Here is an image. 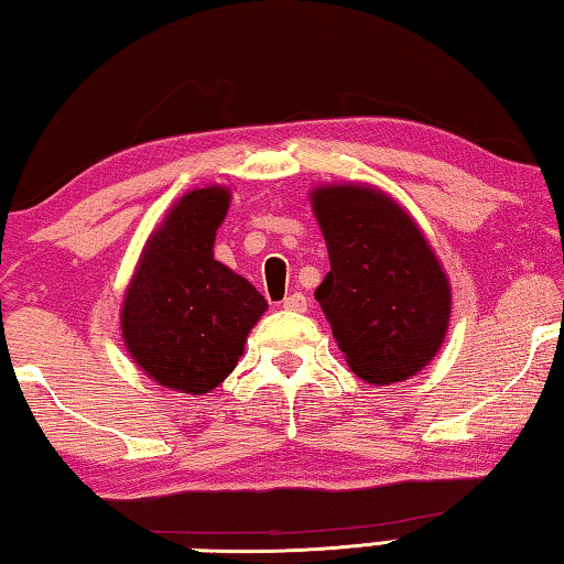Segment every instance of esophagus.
I'll use <instances>...</instances> for the list:
<instances>
[{
    "instance_id": "esophagus-1",
    "label": "esophagus",
    "mask_w": 564,
    "mask_h": 564,
    "mask_svg": "<svg viewBox=\"0 0 564 564\" xmlns=\"http://www.w3.org/2000/svg\"><path fill=\"white\" fill-rule=\"evenodd\" d=\"M283 308L303 313V311H308V299H305L303 293H291V295H285V299H283Z\"/></svg>"
}]
</instances>
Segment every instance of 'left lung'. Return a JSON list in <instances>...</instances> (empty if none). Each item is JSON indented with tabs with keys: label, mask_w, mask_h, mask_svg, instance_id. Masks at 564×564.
Returning <instances> with one entry per match:
<instances>
[{
	"label": "left lung",
	"mask_w": 564,
	"mask_h": 564,
	"mask_svg": "<svg viewBox=\"0 0 564 564\" xmlns=\"http://www.w3.org/2000/svg\"><path fill=\"white\" fill-rule=\"evenodd\" d=\"M330 256L315 299L350 370L370 384L409 380L438 352L452 289L422 229L382 189L330 184L311 194Z\"/></svg>",
	"instance_id": "8db88e82"
}]
</instances>
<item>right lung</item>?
<instances>
[{"label": "right lung", "instance_id": "add662e5", "mask_svg": "<svg viewBox=\"0 0 564 564\" xmlns=\"http://www.w3.org/2000/svg\"><path fill=\"white\" fill-rule=\"evenodd\" d=\"M231 192L184 194L142 251L122 301V340L162 387L207 394L237 367L243 343L269 308L263 295L214 259V237Z\"/></svg>", "mask_w": 564, "mask_h": 564}]
</instances>
